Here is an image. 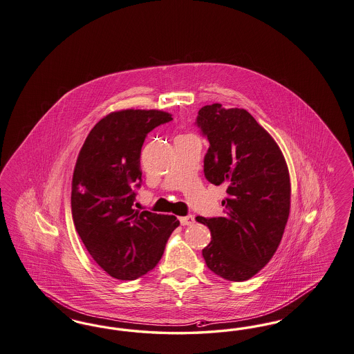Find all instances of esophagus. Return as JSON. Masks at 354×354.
Instances as JSON below:
<instances>
[{
    "mask_svg": "<svg viewBox=\"0 0 354 354\" xmlns=\"http://www.w3.org/2000/svg\"><path fill=\"white\" fill-rule=\"evenodd\" d=\"M179 221H180V224H182L183 227L184 225H192V224L195 223V217L191 216V214H189V216H184V217L179 218Z\"/></svg>",
    "mask_w": 354,
    "mask_h": 354,
    "instance_id": "obj_1",
    "label": "esophagus"
}]
</instances>
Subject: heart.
I'll use <instances>...</instances> for the list:
<instances>
[{
  "label": "heart",
  "instance_id": "b5f03b06",
  "mask_svg": "<svg viewBox=\"0 0 354 354\" xmlns=\"http://www.w3.org/2000/svg\"><path fill=\"white\" fill-rule=\"evenodd\" d=\"M188 136H189V134H188Z\"/></svg>",
  "mask_w": 354,
  "mask_h": 354
}]
</instances>
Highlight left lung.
<instances>
[{
  "instance_id": "left-lung-1",
  "label": "left lung",
  "mask_w": 354,
  "mask_h": 354,
  "mask_svg": "<svg viewBox=\"0 0 354 354\" xmlns=\"http://www.w3.org/2000/svg\"><path fill=\"white\" fill-rule=\"evenodd\" d=\"M196 125L209 142L208 182L227 184L221 217H196L212 240L203 249L208 269L233 282L250 279L277 252L290 214L291 184L282 151L245 109L221 104L198 111Z\"/></svg>"
}]
</instances>
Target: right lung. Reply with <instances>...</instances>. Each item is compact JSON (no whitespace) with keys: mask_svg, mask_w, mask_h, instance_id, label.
<instances>
[{"mask_svg":"<svg viewBox=\"0 0 354 354\" xmlns=\"http://www.w3.org/2000/svg\"><path fill=\"white\" fill-rule=\"evenodd\" d=\"M162 111L127 109L100 120L79 153L72 178L73 224L88 253L120 281L154 269L179 220L133 208L142 183L146 136L170 122Z\"/></svg>","mask_w":354,"mask_h":354,"instance_id":"add662e5","label":"right lung"}]
</instances>
